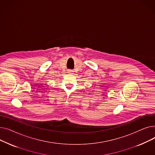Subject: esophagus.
I'll use <instances>...</instances> for the list:
<instances>
[{
	"label": "esophagus",
	"mask_w": 155,
	"mask_h": 155,
	"mask_svg": "<svg viewBox=\"0 0 155 155\" xmlns=\"http://www.w3.org/2000/svg\"><path fill=\"white\" fill-rule=\"evenodd\" d=\"M67 73H68V74H70V75H73V71L71 70H68L67 71Z\"/></svg>",
	"instance_id": "1"
}]
</instances>
